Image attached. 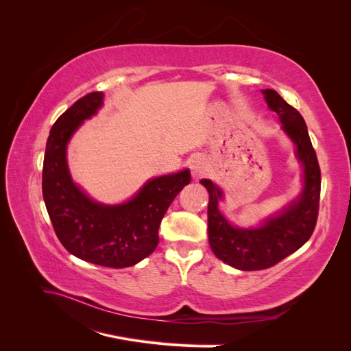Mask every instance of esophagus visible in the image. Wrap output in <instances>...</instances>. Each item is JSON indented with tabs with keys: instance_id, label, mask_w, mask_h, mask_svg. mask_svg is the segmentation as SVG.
<instances>
[{
	"instance_id": "34e87169",
	"label": "esophagus",
	"mask_w": 351,
	"mask_h": 351,
	"mask_svg": "<svg viewBox=\"0 0 351 351\" xmlns=\"http://www.w3.org/2000/svg\"><path fill=\"white\" fill-rule=\"evenodd\" d=\"M189 167H190V171H192L193 178H199L202 176H205L208 171V164L202 156H195L190 159Z\"/></svg>"
}]
</instances>
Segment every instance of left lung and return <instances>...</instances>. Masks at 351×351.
I'll use <instances>...</instances> for the list:
<instances>
[{
  "mask_svg": "<svg viewBox=\"0 0 351 351\" xmlns=\"http://www.w3.org/2000/svg\"><path fill=\"white\" fill-rule=\"evenodd\" d=\"M262 93L269 110L278 114L282 132L295 145V158L303 165V189L299 197L259 227L240 228L219 210L222 190L208 178L200 180L209 193V246L218 259L241 271L271 268L300 249L312 236L319 209L321 169L303 117L274 89H263Z\"/></svg>",
  "mask_w": 351,
  "mask_h": 351,
  "instance_id": "1",
  "label": "left lung"
}]
</instances>
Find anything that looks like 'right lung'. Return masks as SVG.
Segmentation results:
<instances>
[{
	"mask_svg": "<svg viewBox=\"0 0 351 351\" xmlns=\"http://www.w3.org/2000/svg\"><path fill=\"white\" fill-rule=\"evenodd\" d=\"M102 105V92L84 95L52 125L42 169V195L56 234L71 254L101 267L127 268L156 249L159 224L174 197L190 183V171L147 180L124 204L105 205L90 199L70 176L67 145Z\"/></svg>",
	"mask_w": 351,
	"mask_h": 351,
	"instance_id": "obj_1",
	"label": "right lung"
}]
</instances>
